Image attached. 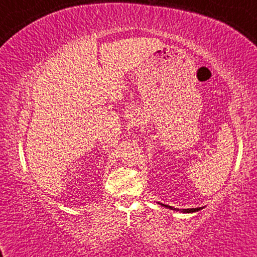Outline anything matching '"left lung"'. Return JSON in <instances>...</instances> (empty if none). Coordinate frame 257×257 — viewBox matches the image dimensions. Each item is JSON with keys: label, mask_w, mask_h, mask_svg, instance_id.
Segmentation results:
<instances>
[{"label": "left lung", "mask_w": 257, "mask_h": 257, "mask_svg": "<svg viewBox=\"0 0 257 257\" xmlns=\"http://www.w3.org/2000/svg\"><path fill=\"white\" fill-rule=\"evenodd\" d=\"M160 205H161V206H164V207H166V208H170V209H172V210H179V212H181V213H195V212H198V210L202 209V207H199V208H187V209H179V208H174V207H172V206L164 205V203H160Z\"/></svg>", "instance_id": "8db88e82"}]
</instances>
